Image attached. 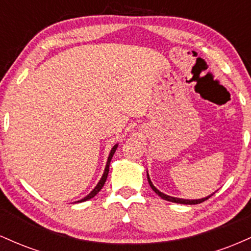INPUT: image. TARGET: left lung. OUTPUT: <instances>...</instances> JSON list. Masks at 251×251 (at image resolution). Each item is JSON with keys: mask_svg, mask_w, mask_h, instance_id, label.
<instances>
[{"mask_svg": "<svg viewBox=\"0 0 251 251\" xmlns=\"http://www.w3.org/2000/svg\"><path fill=\"white\" fill-rule=\"evenodd\" d=\"M148 180H149L150 186H151V189L153 190V191L155 192V194H157L158 196H159V197H162L163 200H165V201H172V203H178V204H189V205H192V204H200V203H201V201H204L209 200V198L211 197V196L215 194V192H214V194H211L210 196H206V197H204V198H200V200H184V198L172 197V196L165 195V194H163V192H160L159 190H158V189L155 188V186L153 185V184H152L151 179H150L149 172H148Z\"/></svg>", "mask_w": 251, "mask_h": 251, "instance_id": "obj_1", "label": "left lung"}]
</instances>
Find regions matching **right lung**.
<instances>
[{"mask_svg":"<svg viewBox=\"0 0 251 251\" xmlns=\"http://www.w3.org/2000/svg\"><path fill=\"white\" fill-rule=\"evenodd\" d=\"M117 148H118V144H116V145L113 146V148H112V150H111V152H109V154H108V158H107V163H106V166H105V170H103V174H102V177L100 178V180L98 181V184L96 185V188H94L93 190H92L91 192H89V194L86 196V197H83L82 200H80V201H74V203H81V201H88V200H91V198H93L94 196H96L98 192L100 191V190L102 189V186H103V184H105V181H106V179H107V176H108V171H109V164H111V160H112V157H113V154H114V152H116V150H117Z\"/></svg>","mask_w":251,"mask_h":251,"instance_id":"1","label":"right lung"}]
</instances>
